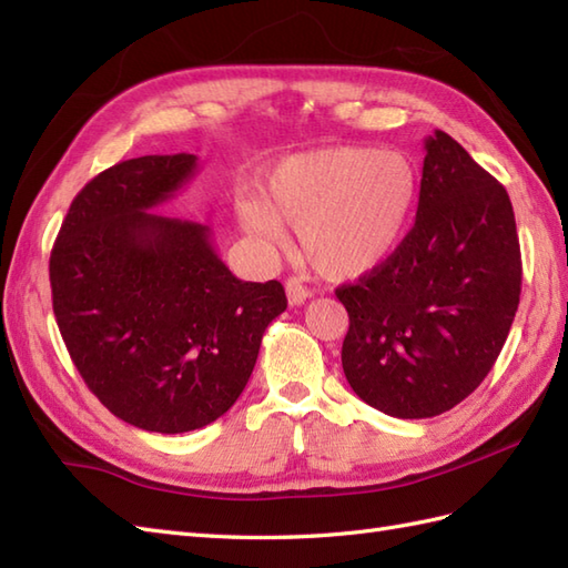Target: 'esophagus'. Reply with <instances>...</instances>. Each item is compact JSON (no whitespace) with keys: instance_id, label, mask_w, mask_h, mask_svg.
<instances>
[{"instance_id":"34e87169","label":"esophagus","mask_w":568,"mask_h":568,"mask_svg":"<svg viewBox=\"0 0 568 568\" xmlns=\"http://www.w3.org/2000/svg\"><path fill=\"white\" fill-rule=\"evenodd\" d=\"M285 293H287V303H291V305H305L307 300L312 297V293L307 291L303 283L297 281V277H287Z\"/></svg>"}]
</instances>
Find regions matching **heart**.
Wrapping results in <instances>:
<instances>
[{"mask_svg": "<svg viewBox=\"0 0 568 568\" xmlns=\"http://www.w3.org/2000/svg\"><path fill=\"white\" fill-rule=\"evenodd\" d=\"M419 171L409 155L332 146L287 155L261 200L241 204V224L263 244H285L295 226L300 258L329 281H352L388 261L413 222Z\"/></svg>", "mask_w": 568, "mask_h": 568, "instance_id": "1", "label": "heart"}]
</instances>
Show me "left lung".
Here are the masks:
<instances>
[{"label":"left lung","mask_w":568,"mask_h":568,"mask_svg":"<svg viewBox=\"0 0 568 568\" xmlns=\"http://www.w3.org/2000/svg\"><path fill=\"white\" fill-rule=\"evenodd\" d=\"M425 151L415 226L381 268L336 291L346 381L400 419L442 415L484 383L523 285L508 192L439 129Z\"/></svg>","instance_id":"1"}]
</instances>
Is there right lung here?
I'll return each mask as SVG.
<instances>
[{
	"label": "right lung",
	"instance_id": "right-lung-1",
	"mask_svg": "<svg viewBox=\"0 0 568 568\" xmlns=\"http://www.w3.org/2000/svg\"><path fill=\"white\" fill-rule=\"evenodd\" d=\"M197 155H141L72 200L51 251L58 329L88 388L139 429L183 434L236 403L263 332L285 312L277 281L246 283L210 226L159 214Z\"/></svg>",
	"mask_w": 568,
	"mask_h": 568
}]
</instances>
